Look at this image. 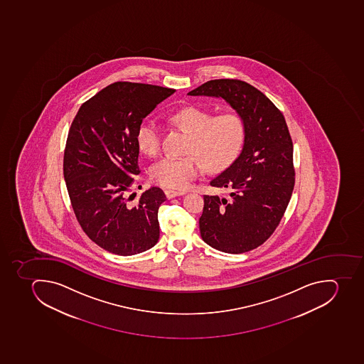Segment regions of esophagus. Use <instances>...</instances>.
<instances>
[{"mask_svg":"<svg viewBox=\"0 0 364 364\" xmlns=\"http://www.w3.org/2000/svg\"><path fill=\"white\" fill-rule=\"evenodd\" d=\"M166 197L168 199L174 198V197H178V196L184 195V191H175V190H166Z\"/></svg>","mask_w":364,"mask_h":364,"instance_id":"esophagus-1","label":"esophagus"}]
</instances>
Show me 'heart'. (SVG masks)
<instances>
[{
    "label": "heart",
    "mask_w": 364,
    "mask_h": 364,
    "mask_svg": "<svg viewBox=\"0 0 364 364\" xmlns=\"http://www.w3.org/2000/svg\"><path fill=\"white\" fill-rule=\"evenodd\" d=\"M171 122L190 134L188 156H165L152 165L150 178L154 183L174 190L189 188L202 171L225 168L241 151L245 141V121L234 112L213 114L197 106L182 108L171 114ZM161 127L145 119L137 130V144L145 154L154 156L161 150Z\"/></svg>",
    "instance_id": "obj_1"
}]
</instances>
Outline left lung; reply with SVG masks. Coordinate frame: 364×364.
I'll return each mask as SVG.
<instances>
[{
    "label": "left lung",
    "instance_id": "8db88e82",
    "mask_svg": "<svg viewBox=\"0 0 364 364\" xmlns=\"http://www.w3.org/2000/svg\"><path fill=\"white\" fill-rule=\"evenodd\" d=\"M188 95L223 98L245 124L241 154L210 182L230 196L204 195L200 235L227 254L254 250L277 230L295 184L293 141L284 114L243 80H208Z\"/></svg>",
    "mask_w": 364,
    "mask_h": 364
}]
</instances>
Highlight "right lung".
<instances>
[{
	"label": "right lung",
	"instance_id": "add662e5",
	"mask_svg": "<svg viewBox=\"0 0 364 364\" xmlns=\"http://www.w3.org/2000/svg\"><path fill=\"white\" fill-rule=\"evenodd\" d=\"M174 89L115 82L85 101L71 123L63 175L77 221L95 245L119 256L149 250L159 240L166 196L153 186L136 204L129 196L138 166V127Z\"/></svg>",
	"mask_w": 364,
	"mask_h": 364
}]
</instances>
